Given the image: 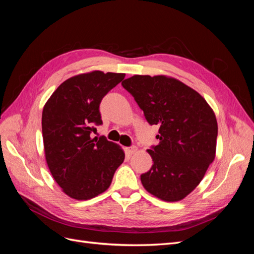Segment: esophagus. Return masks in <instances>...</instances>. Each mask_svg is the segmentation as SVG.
<instances>
[{
	"label": "esophagus",
	"mask_w": 254,
	"mask_h": 254,
	"mask_svg": "<svg viewBox=\"0 0 254 254\" xmlns=\"http://www.w3.org/2000/svg\"><path fill=\"white\" fill-rule=\"evenodd\" d=\"M125 150H126V152L128 153L129 156H131L136 151V147H135V146H130V147H126Z\"/></svg>",
	"instance_id": "obj_1"
}]
</instances>
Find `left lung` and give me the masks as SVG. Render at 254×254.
<instances>
[{
    "instance_id": "1",
    "label": "left lung",
    "mask_w": 254,
    "mask_h": 254,
    "mask_svg": "<svg viewBox=\"0 0 254 254\" xmlns=\"http://www.w3.org/2000/svg\"><path fill=\"white\" fill-rule=\"evenodd\" d=\"M122 86L148 124L159 126V144L147 150L153 164L141 175L143 187L162 200H181L214 161L218 127L213 110L198 92L166 76L134 75Z\"/></svg>"
}]
</instances>
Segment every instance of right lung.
Masks as SVG:
<instances>
[{
    "label": "right lung",
    "instance_id": "obj_1",
    "mask_svg": "<svg viewBox=\"0 0 254 254\" xmlns=\"http://www.w3.org/2000/svg\"><path fill=\"white\" fill-rule=\"evenodd\" d=\"M125 78L123 73L94 71L74 76L54 92L42 112L45 159L64 193L87 200L110 187L125 153L106 136L92 137L103 124L99 105Z\"/></svg>",
    "mask_w": 254,
    "mask_h": 254
}]
</instances>
